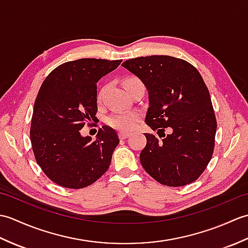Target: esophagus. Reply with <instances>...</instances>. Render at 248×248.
Wrapping results in <instances>:
<instances>
[{
    "label": "esophagus",
    "instance_id": "obj_1",
    "mask_svg": "<svg viewBox=\"0 0 248 248\" xmlns=\"http://www.w3.org/2000/svg\"><path fill=\"white\" fill-rule=\"evenodd\" d=\"M118 135H119L120 140H124V139H127L128 136H130V133H128V132H119Z\"/></svg>",
    "mask_w": 248,
    "mask_h": 248
}]
</instances>
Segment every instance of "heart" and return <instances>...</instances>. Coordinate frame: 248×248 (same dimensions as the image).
<instances>
[{
    "label": "heart",
    "mask_w": 248,
    "mask_h": 248,
    "mask_svg": "<svg viewBox=\"0 0 248 248\" xmlns=\"http://www.w3.org/2000/svg\"><path fill=\"white\" fill-rule=\"evenodd\" d=\"M123 84H124V88L127 89V92H129L130 89H132L134 87L144 86L140 78L138 77H134V76L125 77L123 80ZM103 94H104V88H102L101 91L98 93V96H97L98 102L102 101ZM140 118V115L138 112L116 113V114L110 116V117L108 119V124L112 128L124 132V131L132 130L136 125V124L139 123Z\"/></svg>",
    "instance_id": "heart-1"
}]
</instances>
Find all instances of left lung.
I'll use <instances>...</instances> for the list:
<instances>
[{
    "instance_id": "left-lung-1",
    "label": "left lung",
    "mask_w": 248,
    "mask_h": 248,
    "mask_svg": "<svg viewBox=\"0 0 248 248\" xmlns=\"http://www.w3.org/2000/svg\"><path fill=\"white\" fill-rule=\"evenodd\" d=\"M123 67L145 84L149 97L145 123L159 136L163 133L161 140L145 133L141 166L163 186H183L197 180L212 157L217 127L202 77L186 61L168 55L136 57Z\"/></svg>"
}]
</instances>
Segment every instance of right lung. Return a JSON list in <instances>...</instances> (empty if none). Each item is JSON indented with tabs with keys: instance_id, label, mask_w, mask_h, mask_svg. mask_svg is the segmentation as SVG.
Instances as JSON below:
<instances>
[{
	"instance_id": "right-lung-1",
	"label": "right lung",
	"mask_w": 248,
	"mask_h": 248,
	"mask_svg": "<svg viewBox=\"0 0 248 248\" xmlns=\"http://www.w3.org/2000/svg\"><path fill=\"white\" fill-rule=\"evenodd\" d=\"M121 62H64L51 71L39 89L31 116V148L46 177L62 187H86L108 170L119 144L115 130L103 125L94 140L83 138L80 131L97 118V82Z\"/></svg>"
}]
</instances>
